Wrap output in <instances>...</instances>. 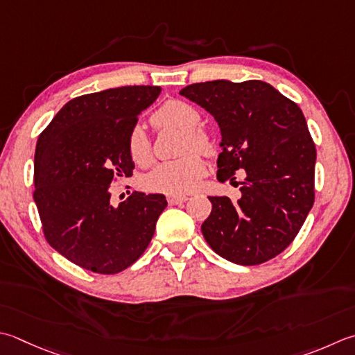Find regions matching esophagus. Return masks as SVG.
I'll return each instance as SVG.
<instances>
[{
	"label": "esophagus",
	"mask_w": 355,
	"mask_h": 355,
	"mask_svg": "<svg viewBox=\"0 0 355 355\" xmlns=\"http://www.w3.org/2000/svg\"><path fill=\"white\" fill-rule=\"evenodd\" d=\"M186 200H187L186 196H168V203H169V205L183 203V201H186Z\"/></svg>",
	"instance_id": "1"
}]
</instances>
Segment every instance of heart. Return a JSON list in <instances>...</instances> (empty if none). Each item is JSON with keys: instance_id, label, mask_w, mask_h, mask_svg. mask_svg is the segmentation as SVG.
I'll use <instances>...</instances> for the list:
<instances>
[{"instance_id": "1", "label": "heart", "mask_w": 355, "mask_h": 355, "mask_svg": "<svg viewBox=\"0 0 355 355\" xmlns=\"http://www.w3.org/2000/svg\"><path fill=\"white\" fill-rule=\"evenodd\" d=\"M152 123L157 128H175L184 132L183 152L192 149L209 152L211 143L203 132L197 130L200 115L191 104L172 100L164 103L152 116ZM128 150L135 163L148 164L152 158L150 141L146 130L140 124H135L128 135ZM205 175V163L196 152L184 157L159 164L146 177V187L154 192H163L168 196H184L198 186L201 177Z\"/></svg>"}]
</instances>
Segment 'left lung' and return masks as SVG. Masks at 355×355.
<instances>
[{"mask_svg":"<svg viewBox=\"0 0 355 355\" xmlns=\"http://www.w3.org/2000/svg\"><path fill=\"white\" fill-rule=\"evenodd\" d=\"M180 95L217 121L221 134L218 182L245 171L241 197L209 196L205 240L237 265H260L284 251L314 205L315 146L302 109L265 81L215 80Z\"/></svg>","mask_w":355,"mask_h":355,"instance_id":"8db88e82","label":"left lung"}]
</instances>
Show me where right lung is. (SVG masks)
<instances>
[{
	"label": "right lung",
	"instance_id": "right-lung-1",
	"mask_svg": "<svg viewBox=\"0 0 355 355\" xmlns=\"http://www.w3.org/2000/svg\"><path fill=\"white\" fill-rule=\"evenodd\" d=\"M159 92L158 86H123L76 96L38 137L33 200L46 240L96 274H116L140 259L168 206L163 193L110 201L114 180L134 169L129 132Z\"/></svg>",
	"mask_w": 355,
	"mask_h": 355
}]
</instances>
